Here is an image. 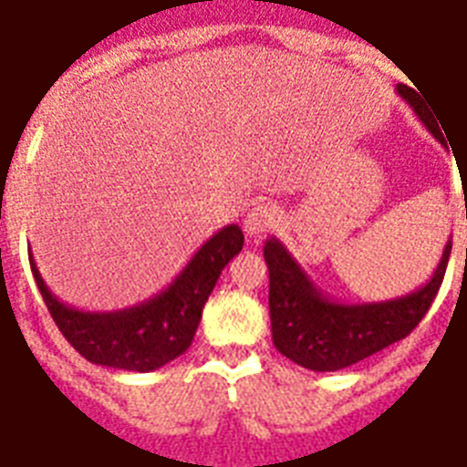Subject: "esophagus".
<instances>
[{"instance_id":"obj_1","label":"esophagus","mask_w":467,"mask_h":467,"mask_svg":"<svg viewBox=\"0 0 467 467\" xmlns=\"http://www.w3.org/2000/svg\"><path fill=\"white\" fill-rule=\"evenodd\" d=\"M278 223V208L271 203H259L254 205L252 211L247 213V218H244V233L249 237H262L271 230V227Z\"/></svg>"}]
</instances>
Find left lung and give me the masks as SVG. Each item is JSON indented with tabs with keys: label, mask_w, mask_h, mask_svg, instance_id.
I'll list each match as a JSON object with an SVG mask.
<instances>
[{
	"label": "left lung",
	"mask_w": 467,
	"mask_h": 467,
	"mask_svg": "<svg viewBox=\"0 0 467 467\" xmlns=\"http://www.w3.org/2000/svg\"><path fill=\"white\" fill-rule=\"evenodd\" d=\"M398 94L412 106L417 119L446 148L434 113L407 84ZM467 218V213H465ZM451 240L443 247L434 276L417 291L380 303H339L312 284L284 242H264V259L269 266V312L274 347L303 368L341 370L378 354L380 348L405 339L434 303L449 266Z\"/></svg>",
	"instance_id": "1"
}]
</instances>
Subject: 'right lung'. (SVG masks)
I'll list each match as a JSON object with an SVG mask.
<instances>
[{"label":"right lung","instance_id":"obj_1","mask_svg":"<svg viewBox=\"0 0 467 467\" xmlns=\"http://www.w3.org/2000/svg\"><path fill=\"white\" fill-rule=\"evenodd\" d=\"M240 225L213 234L183 271L145 303L113 312H87L62 303L50 293L28 252L33 278L62 337L97 366L150 373L182 356L193 341L205 300L233 256L242 252Z\"/></svg>","mask_w":467,"mask_h":467}]
</instances>
